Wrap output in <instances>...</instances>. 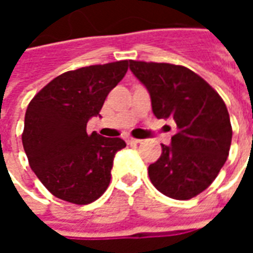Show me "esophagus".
<instances>
[{
  "label": "esophagus",
  "mask_w": 253,
  "mask_h": 253,
  "mask_svg": "<svg viewBox=\"0 0 253 253\" xmlns=\"http://www.w3.org/2000/svg\"><path fill=\"white\" fill-rule=\"evenodd\" d=\"M139 142H141V139H137V138H127V143L128 145H137Z\"/></svg>",
  "instance_id": "1"
}]
</instances>
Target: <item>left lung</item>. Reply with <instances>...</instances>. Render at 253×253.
I'll use <instances>...</instances> for the list:
<instances>
[{"label":"left lung","instance_id":"left-lung-1","mask_svg":"<svg viewBox=\"0 0 253 253\" xmlns=\"http://www.w3.org/2000/svg\"><path fill=\"white\" fill-rule=\"evenodd\" d=\"M146 86L156 118H173L177 132L149 165V177L164 195L187 201L205 191L229 156L232 125L221 96L190 69L172 63L130 61Z\"/></svg>","mask_w":253,"mask_h":253}]
</instances>
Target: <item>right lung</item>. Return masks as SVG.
<instances>
[{
	"label": "right lung",
	"instance_id": "add662e5",
	"mask_svg": "<svg viewBox=\"0 0 253 253\" xmlns=\"http://www.w3.org/2000/svg\"><path fill=\"white\" fill-rule=\"evenodd\" d=\"M128 61L92 65L55 77L31 100L25 112L23 146L31 169L62 201L88 205L111 181L121 138L86 132L105 97L125 77Z\"/></svg>",
	"mask_w": 253,
	"mask_h": 253
}]
</instances>
